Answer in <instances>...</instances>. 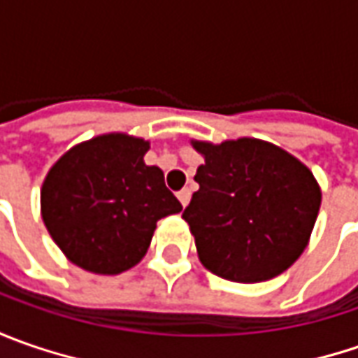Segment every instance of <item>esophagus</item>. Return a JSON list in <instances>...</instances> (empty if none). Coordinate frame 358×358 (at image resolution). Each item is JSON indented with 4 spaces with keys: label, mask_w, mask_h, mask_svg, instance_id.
Listing matches in <instances>:
<instances>
[{
    "label": "esophagus",
    "mask_w": 358,
    "mask_h": 358,
    "mask_svg": "<svg viewBox=\"0 0 358 358\" xmlns=\"http://www.w3.org/2000/svg\"><path fill=\"white\" fill-rule=\"evenodd\" d=\"M177 199L181 201V205H183V207H187V203L191 201V189H189V187L181 189V191L177 193Z\"/></svg>",
    "instance_id": "esophagus-1"
}]
</instances>
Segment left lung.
Masks as SVG:
<instances>
[{"label": "left lung", "mask_w": 358, "mask_h": 358, "mask_svg": "<svg viewBox=\"0 0 358 358\" xmlns=\"http://www.w3.org/2000/svg\"><path fill=\"white\" fill-rule=\"evenodd\" d=\"M205 157L199 189L183 211L201 263L221 279L268 281L305 251L321 189L313 173L277 145L237 139L195 141Z\"/></svg>", "instance_id": "1"}]
</instances>
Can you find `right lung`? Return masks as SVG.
<instances>
[{
	"label": "right lung",
	"instance_id": "1",
	"mask_svg": "<svg viewBox=\"0 0 358 358\" xmlns=\"http://www.w3.org/2000/svg\"><path fill=\"white\" fill-rule=\"evenodd\" d=\"M149 143L121 133L69 149L48 173L41 213L77 267L117 275L143 259L159 219L183 207L163 171L145 165Z\"/></svg>",
	"mask_w": 358,
	"mask_h": 358
}]
</instances>
